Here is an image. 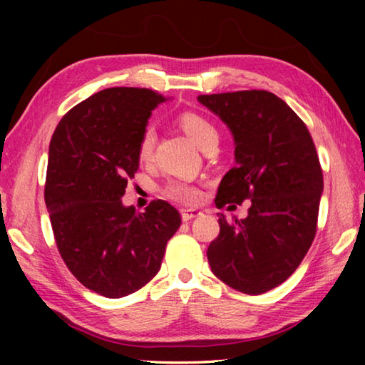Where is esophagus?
Segmentation results:
<instances>
[{"mask_svg": "<svg viewBox=\"0 0 365 365\" xmlns=\"http://www.w3.org/2000/svg\"><path fill=\"white\" fill-rule=\"evenodd\" d=\"M201 214H202V212L197 211V209H182V219H183L185 222L200 217Z\"/></svg>", "mask_w": 365, "mask_h": 365, "instance_id": "34e87169", "label": "esophagus"}]
</instances>
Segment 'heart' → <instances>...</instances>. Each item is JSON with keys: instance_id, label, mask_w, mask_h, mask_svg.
<instances>
[{"instance_id": "b5f03b06", "label": "heart", "mask_w": 365, "mask_h": 365, "mask_svg": "<svg viewBox=\"0 0 365 365\" xmlns=\"http://www.w3.org/2000/svg\"><path fill=\"white\" fill-rule=\"evenodd\" d=\"M178 125L200 150L209 143H217V128L205 115L197 113H183L178 115ZM154 145H156V130L153 127H146L138 143V156L141 160H148L153 156ZM164 193L172 200L183 202H195L200 197L197 188L183 180L170 182L165 187Z\"/></svg>"}]
</instances>
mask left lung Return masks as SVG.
I'll list each match as a JSON object with an SVG mask.
<instances>
[{
	"label": "left lung",
	"mask_w": 365,
	"mask_h": 365,
	"mask_svg": "<svg viewBox=\"0 0 365 365\" xmlns=\"http://www.w3.org/2000/svg\"><path fill=\"white\" fill-rule=\"evenodd\" d=\"M230 128L235 168L222 178L217 207L251 200L246 219L219 214L220 233L207 248L214 275L246 294L279 287L298 269L317 230L324 177L307 127L265 90L200 95Z\"/></svg>",
	"instance_id": "left-lung-1"
}]
</instances>
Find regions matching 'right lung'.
<instances>
[{"mask_svg": "<svg viewBox=\"0 0 365 365\" xmlns=\"http://www.w3.org/2000/svg\"><path fill=\"white\" fill-rule=\"evenodd\" d=\"M164 101L148 88L101 90L61 119L49 143L45 202L61 257L83 287L106 298L145 287L180 227L168 201H153L145 212L122 202L140 165L141 133Z\"/></svg>", "mask_w": 365, "mask_h": 365, "instance_id": "add662e5", "label": "right lung"}]
</instances>
